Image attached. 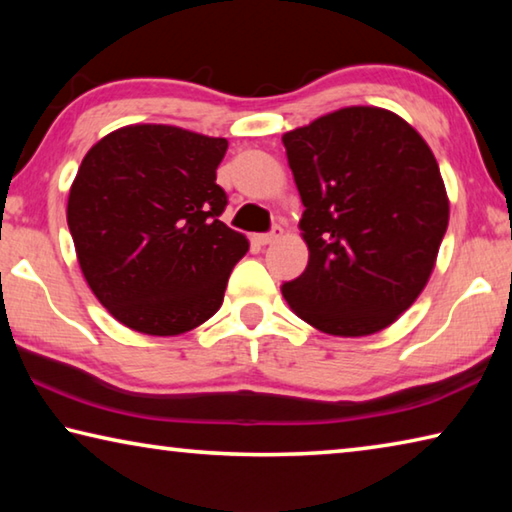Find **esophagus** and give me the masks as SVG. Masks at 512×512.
<instances>
[{
  "label": "esophagus",
  "mask_w": 512,
  "mask_h": 512,
  "mask_svg": "<svg viewBox=\"0 0 512 512\" xmlns=\"http://www.w3.org/2000/svg\"><path fill=\"white\" fill-rule=\"evenodd\" d=\"M282 235V228L280 225H275V228L271 230V232H264V235H257L255 239H257V244L259 246H268V244H273V241Z\"/></svg>",
  "instance_id": "esophagus-1"
}]
</instances>
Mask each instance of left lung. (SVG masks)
Masks as SVG:
<instances>
[{"label":"left lung","instance_id":"8db88e82","mask_svg":"<svg viewBox=\"0 0 512 512\" xmlns=\"http://www.w3.org/2000/svg\"><path fill=\"white\" fill-rule=\"evenodd\" d=\"M282 144L309 246L284 300L325 334L379 332L420 296L447 232L436 158L404 119L368 106L320 117Z\"/></svg>","mask_w":512,"mask_h":512}]
</instances>
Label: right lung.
<instances>
[{
	"instance_id": "add662e5",
	"label": "right lung",
	"mask_w": 512,
	"mask_h": 512,
	"mask_svg": "<svg viewBox=\"0 0 512 512\" xmlns=\"http://www.w3.org/2000/svg\"><path fill=\"white\" fill-rule=\"evenodd\" d=\"M223 137L126 126L85 155L67 201L81 271L119 323L173 336L219 311L248 239L219 216Z\"/></svg>"
}]
</instances>
